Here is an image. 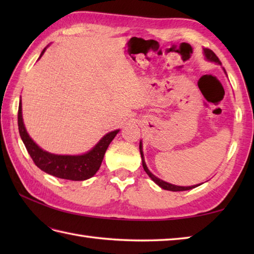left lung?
<instances>
[{"label": "left lung", "instance_id": "left-lung-1", "mask_svg": "<svg viewBox=\"0 0 254 254\" xmlns=\"http://www.w3.org/2000/svg\"><path fill=\"white\" fill-rule=\"evenodd\" d=\"M204 53H205V57H206L207 60H209V61H213V62H215V63H218V64H222V62H220V60L218 59V57H217L216 55H215V53H214L212 50H209V49H205V50H204ZM139 152H141L142 164H143V168H144L145 172H146V174H147L150 178H152V180H153L155 183H157V185H158L160 188H163L164 190H169V191H187V190H191V189L197 187V186H192V187H178V186L170 185V183H168V182H165V181H163V180L158 179L157 177H155V176L152 174V172H150V171L148 170L146 164H145L144 157H143L142 143H139ZM198 186H199V185H198Z\"/></svg>", "mask_w": 254, "mask_h": 254}]
</instances>
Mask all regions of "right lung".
<instances>
[{
  "mask_svg": "<svg viewBox=\"0 0 254 254\" xmlns=\"http://www.w3.org/2000/svg\"><path fill=\"white\" fill-rule=\"evenodd\" d=\"M45 50L46 49L41 52V56L44 55ZM17 119L20 137L23 139L27 152H28L38 168L51 176L73 181L89 179L98 171L108 146H109V144L119 132V130H117L106 134L100 139V142L87 154L80 156L53 155L38 147L36 143H34V141L27 134L24 127L23 117H21V102H19L18 106Z\"/></svg>",
  "mask_w": 254,
  "mask_h": 254,
  "instance_id": "right-lung-1",
  "label": "right lung"
}]
</instances>
